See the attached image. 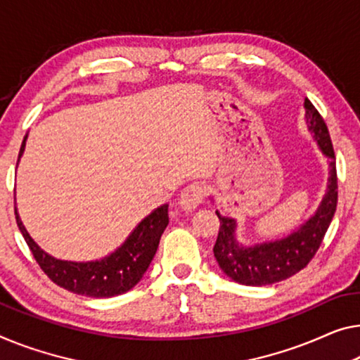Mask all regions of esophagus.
Segmentation results:
<instances>
[{
  "label": "esophagus",
  "mask_w": 360,
  "mask_h": 360,
  "mask_svg": "<svg viewBox=\"0 0 360 360\" xmlns=\"http://www.w3.org/2000/svg\"><path fill=\"white\" fill-rule=\"evenodd\" d=\"M203 197H205V186H202L200 182H192L181 192L179 205L184 212H192L200 205Z\"/></svg>",
  "instance_id": "obj_1"
}]
</instances>
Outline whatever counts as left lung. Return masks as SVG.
I'll return each instance as SVG.
<instances>
[{"mask_svg": "<svg viewBox=\"0 0 360 360\" xmlns=\"http://www.w3.org/2000/svg\"><path fill=\"white\" fill-rule=\"evenodd\" d=\"M305 120L309 131L314 134L321 153L328 158L330 178L328 189L317 208L314 217H310L299 229L286 238L266 243L243 245L236 239L234 218H219V231L214 243L213 254L218 265L233 281L245 286H266L286 278L296 275L297 271L307 266L314 255L317 254L321 240L325 238L331 219L335 217L338 203V178H336V158L333 143H331L328 127L323 117L320 116L312 101L305 98Z\"/></svg>", "mask_w": 360, "mask_h": 360, "instance_id": "1", "label": "left lung"}]
</instances>
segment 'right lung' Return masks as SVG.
Returning a JSON list of instances; mask_svg holds the SVG:
<instances>
[{
    "label": "right lung",
    "instance_id": "add662e5",
    "mask_svg": "<svg viewBox=\"0 0 360 360\" xmlns=\"http://www.w3.org/2000/svg\"><path fill=\"white\" fill-rule=\"evenodd\" d=\"M27 136L20 146L22 157ZM15 221L22 233L37 264L53 283L74 294L89 297H112L127 292L142 280L150 262L157 254L160 238L168 226V203L155 210L137 224L129 238L110 255L92 262H68L46 254L30 238L20 221L18 208H14Z\"/></svg>",
    "mask_w": 360,
    "mask_h": 360
}]
</instances>
